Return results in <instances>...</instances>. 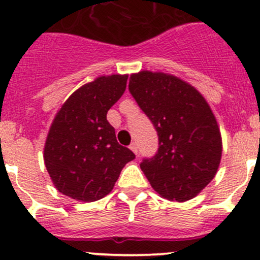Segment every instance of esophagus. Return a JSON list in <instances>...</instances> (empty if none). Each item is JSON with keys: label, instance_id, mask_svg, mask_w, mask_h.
Listing matches in <instances>:
<instances>
[{"label": "esophagus", "instance_id": "1", "mask_svg": "<svg viewBox=\"0 0 260 260\" xmlns=\"http://www.w3.org/2000/svg\"><path fill=\"white\" fill-rule=\"evenodd\" d=\"M129 148H131V151H132L133 153H135L136 155L138 154V147H137V144L135 143V142H133V143H131V144H129Z\"/></svg>", "mask_w": 260, "mask_h": 260}]
</instances>
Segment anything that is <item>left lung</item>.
Segmentation results:
<instances>
[{"label": "left lung", "mask_w": 260, "mask_h": 260, "mask_svg": "<svg viewBox=\"0 0 260 260\" xmlns=\"http://www.w3.org/2000/svg\"><path fill=\"white\" fill-rule=\"evenodd\" d=\"M128 89L158 135V151L141 169L152 188L168 201L185 202L214 178L222 137L212 109L198 91L176 76L142 71Z\"/></svg>", "instance_id": "1"}]
</instances>
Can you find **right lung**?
I'll use <instances>...</instances> for the list:
<instances>
[{
    "label": "right lung",
    "instance_id": "1",
    "mask_svg": "<svg viewBox=\"0 0 260 260\" xmlns=\"http://www.w3.org/2000/svg\"><path fill=\"white\" fill-rule=\"evenodd\" d=\"M128 76L95 78L73 92L54 117L45 165L54 187L76 201L94 202L113 189L123 167L136 158L116 139L108 109L122 97Z\"/></svg>",
    "mask_w": 260,
    "mask_h": 260
}]
</instances>
